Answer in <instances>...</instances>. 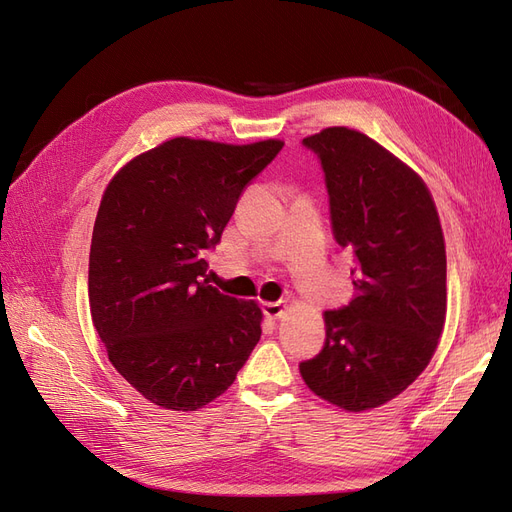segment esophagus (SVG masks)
Instances as JSON below:
<instances>
[{
  "label": "esophagus",
  "mask_w": 512,
  "mask_h": 512,
  "mask_svg": "<svg viewBox=\"0 0 512 512\" xmlns=\"http://www.w3.org/2000/svg\"><path fill=\"white\" fill-rule=\"evenodd\" d=\"M284 309H286V305H284L282 301L262 305V312H265V316H267L269 320H280V318L284 316Z\"/></svg>",
  "instance_id": "34e87169"
}]
</instances>
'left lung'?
<instances>
[{
    "instance_id": "8db88e82",
    "label": "left lung",
    "mask_w": 512,
    "mask_h": 512,
    "mask_svg": "<svg viewBox=\"0 0 512 512\" xmlns=\"http://www.w3.org/2000/svg\"><path fill=\"white\" fill-rule=\"evenodd\" d=\"M324 170L335 241L356 258L354 299L324 312L327 339L299 365L305 384L350 412L378 408L421 376L446 318V250L423 179L369 136L303 138Z\"/></svg>"
}]
</instances>
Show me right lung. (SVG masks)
<instances>
[{"mask_svg": "<svg viewBox=\"0 0 512 512\" xmlns=\"http://www.w3.org/2000/svg\"><path fill=\"white\" fill-rule=\"evenodd\" d=\"M282 147L179 136L108 183L89 252L91 320L108 361L151 404L207 406L258 344L260 307L211 286L203 256Z\"/></svg>", "mask_w": 512, "mask_h": 512, "instance_id": "right-lung-1", "label": "right lung"}]
</instances>
